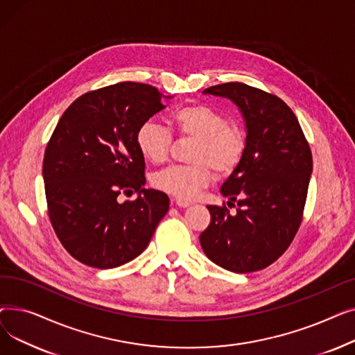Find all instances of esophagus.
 <instances>
[{"mask_svg":"<svg viewBox=\"0 0 355 355\" xmlns=\"http://www.w3.org/2000/svg\"><path fill=\"white\" fill-rule=\"evenodd\" d=\"M174 204L175 206H178V207H181V209H187V207H190L191 206V201H185V200H180V198H175L174 200Z\"/></svg>","mask_w":355,"mask_h":355,"instance_id":"obj_1","label":"esophagus"}]
</instances>
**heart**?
I'll use <instances>...</instances> for the list:
<instances>
[{"mask_svg": "<svg viewBox=\"0 0 355 355\" xmlns=\"http://www.w3.org/2000/svg\"><path fill=\"white\" fill-rule=\"evenodd\" d=\"M171 126L180 135L196 139L190 165H173L155 173L153 185L180 200H193L200 190L211 182L213 171L229 174L245 154V134L237 125L207 105H190L175 110ZM139 154L149 162L161 164L166 159L171 146V134L154 121H145L135 134Z\"/></svg>", "mask_w": 355, "mask_h": 355, "instance_id": "heart-1", "label": "heart"}]
</instances>
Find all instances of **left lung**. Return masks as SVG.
I'll return each mask as SVG.
<instances>
[{
    "label": "left lung",
    "mask_w": 355,
    "mask_h": 355,
    "mask_svg": "<svg viewBox=\"0 0 355 355\" xmlns=\"http://www.w3.org/2000/svg\"><path fill=\"white\" fill-rule=\"evenodd\" d=\"M202 95L230 99L246 128L241 161L220 193L236 214L207 206L211 221L200 234L206 256L234 273L256 272L281 256L300 229L312 155L300 122L277 96L245 83L211 86Z\"/></svg>",
    "instance_id": "8db88e82"
}]
</instances>
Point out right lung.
Instances as JSON below:
<instances>
[{
  "mask_svg": "<svg viewBox=\"0 0 355 355\" xmlns=\"http://www.w3.org/2000/svg\"><path fill=\"white\" fill-rule=\"evenodd\" d=\"M154 86L122 82L74 101L47 144L43 180L53 229L79 262L112 269L139 256L170 209L168 196L146 190L135 134L162 110ZM135 189L134 202L119 203Z\"/></svg>",
  "mask_w": 355,
  "mask_h": 355,
  "instance_id": "add662e5",
  "label": "right lung"
}]
</instances>
